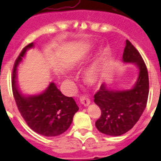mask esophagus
Instances as JSON below:
<instances>
[{
	"label": "esophagus",
	"instance_id": "obj_1",
	"mask_svg": "<svg viewBox=\"0 0 161 161\" xmlns=\"http://www.w3.org/2000/svg\"><path fill=\"white\" fill-rule=\"evenodd\" d=\"M80 103L83 104V106H88L90 104V99L88 98V97H86V96H82L80 98Z\"/></svg>",
	"mask_w": 161,
	"mask_h": 161
}]
</instances>
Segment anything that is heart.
Returning <instances> with one entry per match:
<instances>
[{
    "mask_svg": "<svg viewBox=\"0 0 161 161\" xmlns=\"http://www.w3.org/2000/svg\"><path fill=\"white\" fill-rule=\"evenodd\" d=\"M107 50L105 49L101 50L93 64L84 73L83 80L87 84L95 86L100 83L103 78V65L107 58Z\"/></svg>",
    "mask_w": 161,
    "mask_h": 161,
    "instance_id": "obj_1",
    "label": "heart"
}]
</instances>
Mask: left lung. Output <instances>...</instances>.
I'll return each instance as SVG.
<instances>
[{
  "instance_id": "left-lung-1",
  "label": "left lung",
  "mask_w": 161,
  "mask_h": 161,
  "mask_svg": "<svg viewBox=\"0 0 161 161\" xmlns=\"http://www.w3.org/2000/svg\"><path fill=\"white\" fill-rule=\"evenodd\" d=\"M123 62L135 63L138 68V78L133 88L115 90L103 83L94 95V103L101 109L96 128L111 136L124 135L134 127L146 107L149 95V76L145 63L137 49L128 40Z\"/></svg>"
}]
</instances>
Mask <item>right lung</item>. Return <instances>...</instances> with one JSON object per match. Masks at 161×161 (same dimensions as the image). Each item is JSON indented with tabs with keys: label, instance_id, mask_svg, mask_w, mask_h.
<instances>
[{
	"label": "right lung",
	"instance_id": "right-lung-1",
	"mask_svg": "<svg viewBox=\"0 0 161 161\" xmlns=\"http://www.w3.org/2000/svg\"><path fill=\"white\" fill-rule=\"evenodd\" d=\"M33 47V42L25 47L15 62L11 80L14 98L19 112L31 130L47 137L58 136L70 127L78 107L72 97L63 95L53 82L38 94L25 95L21 93L16 80V70L26 52Z\"/></svg>",
	"mask_w": 161,
	"mask_h": 161
}]
</instances>
